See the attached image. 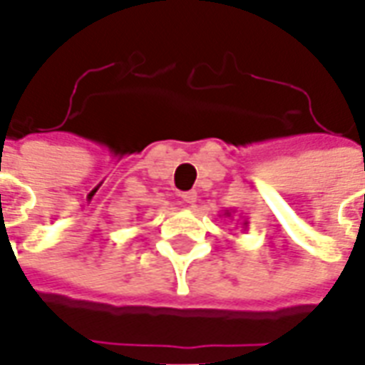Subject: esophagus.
Wrapping results in <instances>:
<instances>
[{"mask_svg": "<svg viewBox=\"0 0 365 365\" xmlns=\"http://www.w3.org/2000/svg\"><path fill=\"white\" fill-rule=\"evenodd\" d=\"M182 201L185 205H191V203L197 201V193L195 191H185V193H182Z\"/></svg>", "mask_w": 365, "mask_h": 365, "instance_id": "34e87169", "label": "esophagus"}]
</instances>
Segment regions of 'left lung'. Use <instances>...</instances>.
<instances>
[{
  "instance_id": "1",
  "label": "left lung",
  "mask_w": 365,
  "mask_h": 365,
  "mask_svg": "<svg viewBox=\"0 0 365 365\" xmlns=\"http://www.w3.org/2000/svg\"><path fill=\"white\" fill-rule=\"evenodd\" d=\"M235 213H237V211H232V209L229 211V209H227V211H225L222 215H219V217H229V219H232V221H235ZM237 225H240V229L242 230L248 229V221H246V219H242V221H240V217H238Z\"/></svg>"
}]
</instances>
